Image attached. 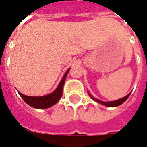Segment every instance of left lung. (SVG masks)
<instances>
[{"label": "left lung", "instance_id": "1", "mask_svg": "<svg viewBox=\"0 0 147 147\" xmlns=\"http://www.w3.org/2000/svg\"><path fill=\"white\" fill-rule=\"evenodd\" d=\"M130 94H131V93H129L128 95H127L126 96H124V97H123V98H121V99H119V100H115V101L105 102V101H102V100H98V99H96V98H94V97H92V96L88 93L89 96H90V97H91L92 100H94L95 101L98 102V103H100V104H101V105H105V106H107V107H116V106H119V105H122L123 102H125L126 100H127V98L129 97Z\"/></svg>", "mask_w": 147, "mask_h": 147}]
</instances>
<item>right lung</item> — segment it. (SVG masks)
I'll return each mask as SVG.
<instances>
[{
    "mask_svg": "<svg viewBox=\"0 0 147 147\" xmlns=\"http://www.w3.org/2000/svg\"><path fill=\"white\" fill-rule=\"evenodd\" d=\"M69 71V69L65 73L62 81L59 83V86L51 94H47V95L43 96H29L24 95L21 92H18L19 94L28 105L35 108V109H48L50 107H51L52 105H55L62 97L63 85H64L65 78L68 74Z\"/></svg>",
    "mask_w": 147,
    "mask_h": 147,
    "instance_id": "1",
    "label": "right lung"
}]
</instances>
